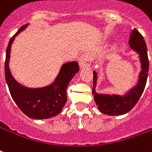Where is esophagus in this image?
Returning <instances> with one entry per match:
<instances>
[{
    "instance_id": "34e87169",
    "label": "esophagus",
    "mask_w": 152,
    "mask_h": 152,
    "mask_svg": "<svg viewBox=\"0 0 152 152\" xmlns=\"http://www.w3.org/2000/svg\"><path fill=\"white\" fill-rule=\"evenodd\" d=\"M91 64V56L88 54H83L79 58V65L80 68H84L86 67H89Z\"/></svg>"
}]
</instances>
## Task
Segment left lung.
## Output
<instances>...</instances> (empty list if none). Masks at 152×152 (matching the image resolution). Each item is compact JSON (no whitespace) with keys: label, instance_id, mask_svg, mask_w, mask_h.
<instances>
[{"label":"left lung","instance_id":"8db88e82","mask_svg":"<svg viewBox=\"0 0 152 152\" xmlns=\"http://www.w3.org/2000/svg\"><path fill=\"white\" fill-rule=\"evenodd\" d=\"M130 48L139 54L141 70L138 76V81L124 92V95L102 94L96 90L97 73L93 71V89L94 100L99 112L108 115H121L130 112L137 104L145 88L149 69V61L148 57V49L143 36L137 30H131L129 39Z\"/></svg>","mask_w":152,"mask_h":152}]
</instances>
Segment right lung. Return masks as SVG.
Segmentation results:
<instances>
[{
    "label": "right lung",
    "mask_w": 152,
    "mask_h": 152,
    "mask_svg": "<svg viewBox=\"0 0 152 152\" xmlns=\"http://www.w3.org/2000/svg\"><path fill=\"white\" fill-rule=\"evenodd\" d=\"M28 26V24L23 25L9 40L4 64L5 80L12 98L24 114L35 120L49 119L60 114L64 107L67 88L79 72V65L76 61L62 64L55 80L47 86L34 88L22 85L12 76L9 65L12 45L17 35Z\"/></svg>",
    "instance_id": "add662e5"
}]
</instances>
